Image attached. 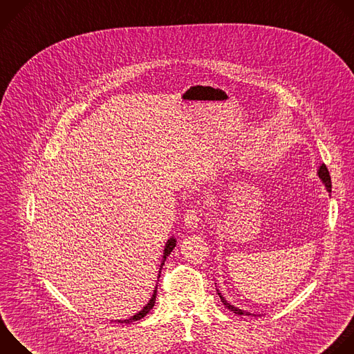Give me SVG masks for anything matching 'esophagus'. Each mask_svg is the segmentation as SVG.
<instances>
[{"mask_svg":"<svg viewBox=\"0 0 354 354\" xmlns=\"http://www.w3.org/2000/svg\"><path fill=\"white\" fill-rule=\"evenodd\" d=\"M198 212L196 209H187V212L185 214V225L187 229L190 230H194L198 225Z\"/></svg>","mask_w":354,"mask_h":354,"instance_id":"34e87169","label":"esophagus"}]
</instances>
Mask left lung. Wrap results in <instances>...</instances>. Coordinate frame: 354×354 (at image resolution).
<instances>
[{
	"label": "left lung",
	"instance_id": "left-lung-1",
	"mask_svg": "<svg viewBox=\"0 0 354 354\" xmlns=\"http://www.w3.org/2000/svg\"><path fill=\"white\" fill-rule=\"evenodd\" d=\"M317 175H318V178L321 179V182L324 183V186H325L326 192H328V193H330V192H332L330 176H329V172H328V169H326V167H325L324 164H321V165H319V168H318V171H317ZM216 292H218V295H219V297H221V301L223 303V306H225L227 310L233 311L234 314H238V315H254V317H257V314H252V313H249V311L241 310V308H238V307H234L233 304L227 303V301L225 300V297L219 293V290H218V289H216ZM259 315H260V314H259Z\"/></svg>",
	"mask_w": 354,
	"mask_h": 354
}]
</instances>
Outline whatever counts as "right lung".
<instances>
[{
  "mask_svg": "<svg viewBox=\"0 0 354 354\" xmlns=\"http://www.w3.org/2000/svg\"><path fill=\"white\" fill-rule=\"evenodd\" d=\"M175 246H176V239L175 238H169L168 241H167V243H165V246H164V253H162V259H161V264H160V268H158V277L157 278H160V274H161V270H162V266H164V263H165V260H167V257L172 253V250L175 249ZM157 286H158V282H157V285H156V288H154V292H153V296H151V299L149 300V303L138 313V314H135V315H132L131 318H128V319H115V322H121V324H131V322H133V321H139V319H142L143 317H146L147 314H149V311L154 307V303H156V296H157Z\"/></svg>",
  "mask_w": 354,
  "mask_h": 354,
  "instance_id": "1",
  "label": "right lung"
}]
</instances>
